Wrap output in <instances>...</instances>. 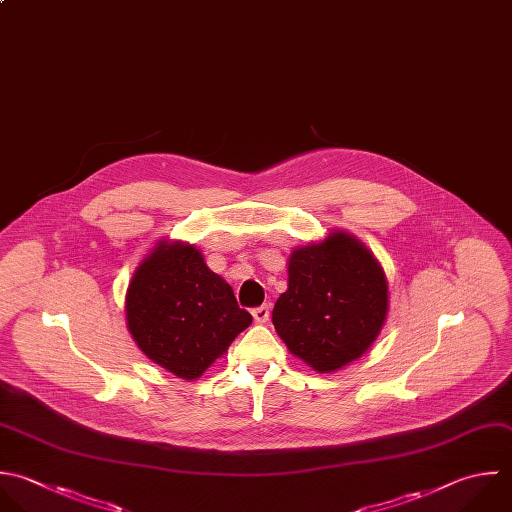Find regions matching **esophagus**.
Instances as JSON below:
<instances>
[{
  "label": "esophagus",
  "mask_w": 512,
  "mask_h": 512,
  "mask_svg": "<svg viewBox=\"0 0 512 512\" xmlns=\"http://www.w3.org/2000/svg\"><path fill=\"white\" fill-rule=\"evenodd\" d=\"M252 316H254V320H256L258 324H264V322H268V316H270V306H268V304H264V306H258V308H254V310H252Z\"/></svg>",
  "instance_id": "34e87169"
}]
</instances>
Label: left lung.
<instances>
[{"mask_svg": "<svg viewBox=\"0 0 512 512\" xmlns=\"http://www.w3.org/2000/svg\"><path fill=\"white\" fill-rule=\"evenodd\" d=\"M388 316V280L350 232L298 246L272 324L288 350L316 372H336L370 350Z\"/></svg>", "mask_w": 512, "mask_h": 512, "instance_id": "left-lung-1", "label": "left lung"}]
</instances>
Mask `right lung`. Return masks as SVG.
<instances>
[{
    "label": "right lung",
    "instance_id": "right-lung-1",
    "mask_svg": "<svg viewBox=\"0 0 512 512\" xmlns=\"http://www.w3.org/2000/svg\"><path fill=\"white\" fill-rule=\"evenodd\" d=\"M126 324L154 364L196 380L226 354L252 316L194 244L160 240L132 274Z\"/></svg>",
    "mask_w": 512,
    "mask_h": 512
}]
</instances>
